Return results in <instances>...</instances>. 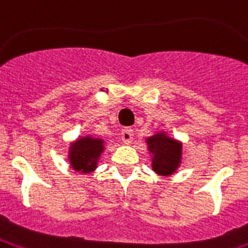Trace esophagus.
I'll return each mask as SVG.
<instances>
[{
    "instance_id": "34e87169",
    "label": "esophagus",
    "mask_w": 248,
    "mask_h": 248,
    "mask_svg": "<svg viewBox=\"0 0 248 248\" xmlns=\"http://www.w3.org/2000/svg\"><path fill=\"white\" fill-rule=\"evenodd\" d=\"M133 137H134L133 130H130V129L122 130V133H121V138H122L124 143H126V144H129V143L133 142Z\"/></svg>"
}]
</instances>
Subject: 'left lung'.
<instances>
[{"instance_id":"left-lung-1","label":"left lung","mask_w":248,"mask_h":248,"mask_svg":"<svg viewBox=\"0 0 248 248\" xmlns=\"http://www.w3.org/2000/svg\"><path fill=\"white\" fill-rule=\"evenodd\" d=\"M148 150L154 154L152 167L160 175L173 173L181 159V144L164 134H156L147 139Z\"/></svg>"}]
</instances>
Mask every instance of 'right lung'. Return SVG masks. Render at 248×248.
<instances>
[{"mask_svg":"<svg viewBox=\"0 0 248 248\" xmlns=\"http://www.w3.org/2000/svg\"><path fill=\"white\" fill-rule=\"evenodd\" d=\"M104 150V142L101 139L82 138L75 143L69 152V160L76 170L92 172L97 166V160Z\"/></svg>","mask_w":248,"mask_h":248,"instance_id":"1","label":"right lung"}]
</instances>
